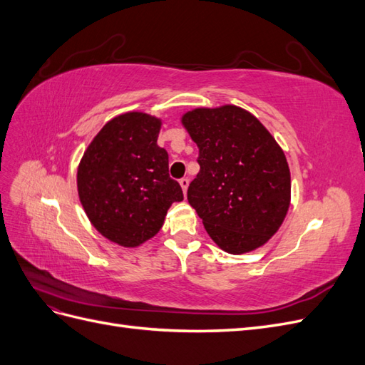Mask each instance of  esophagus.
<instances>
[{
  "instance_id": "esophagus-1",
  "label": "esophagus",
  "mask_w": 365,
  "mask_h": 365,
  "mask_svg": "<svg viewBox=\"0 0 365 365\" xmlns=\"http://www.w3.org/2000/svg\"><path fill=\"white\" fill-rule=\"evenodd\" d=\"M189 178H182V180H180V184H181V189H182V192H184V195L187 193V189H189Z\"/></svg>"
}]
</instances>
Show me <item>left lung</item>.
<instances>
[{"label":"left lung","mask_w":365,"mask_h":365,"mask_svg":"<svg viewBox=\"0 0 365 365\" xmlns=\"http://www.w3.org/2000/svg\"><path fill=\"white\" fill-rule=\"evenodd\" d=\"M181 123L200 149L187 200L215 244L244 254L267 244L291 204L284 152L260 121L235 105L196 108Z\"/></svg>","instance_id":"left-lung-1"}]
</instances>
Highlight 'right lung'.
Masks as SVG:
<instances>
[{
  "mask_svg": "<svg viewBox=\"0 0 365 365\" xmlns=\"http://www.w3.org/2000/svg\"><path fill=\"white\" fill-rule=\"evenodd\" d=\"M161 120L126 113L109 120L77 168V192L88 219L111 242L134 248L155 236L173 202L184 200L157 145Z\"/></svg>",
  "mask_w": 365,
  "mask_h": 365,
  "instance_id": "right-lung-1",
  "label": "right lung"
}]
</instances>
